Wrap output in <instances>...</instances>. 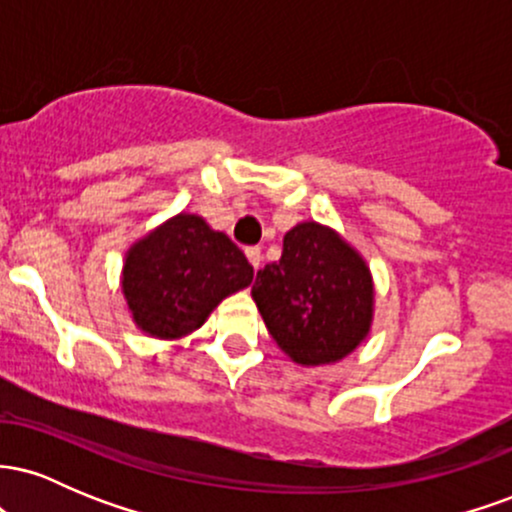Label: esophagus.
Returning <instances> with one entry per match:
<instances>
[{"mask_svg": "<svg viewBox=\"0 0 512 512\" xmlns=\"http://www.w3.org/2000/svg\"><path fill=\"white\" fill-rule=\"evenodd\" d=\"M245 255H248V260L255 269L262 264V250L257 248V245H252V248H245Z\"/></svg>", "mask_w": 512, "mask_h": 512, "instance_id": "34e87169", "label": "esophagus"}]
</instances>
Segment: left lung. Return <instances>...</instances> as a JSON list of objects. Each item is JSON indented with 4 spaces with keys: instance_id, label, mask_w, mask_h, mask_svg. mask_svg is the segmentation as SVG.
<instances>
[{
    "instance_id": "8db88e82",
    "label": "left lung",
    "mask_w": 512,
    "mask_h": 512,
    "mask_svg": "<svg viewBox=\"0 0 512 512\" xmlns=\"http://www.w3.org/2000/svg\"><path fill=\"white\" fill-rule=\"evenodd\" d=\"M252 298L274 342L303 366L351 354L373 317L366 262L315 221L286 233L281 260L257 272Z\"/></svg>"
}]
</instances>
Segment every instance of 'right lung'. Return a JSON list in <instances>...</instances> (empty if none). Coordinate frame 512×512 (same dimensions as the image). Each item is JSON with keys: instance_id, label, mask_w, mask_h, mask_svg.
<instances>
[{"instance_id": "right-lung-1", "label": "right lung", "mask_w": 512, "mask_h": 512, "mask_svg": "<svg viewBox=\"0 0 512 512\" xmlns=\"http://www.w3.org/2000/svg\"><path fill=\"white\" fill-rule=\"evenodd\" d=\"M250 281L248 257L226 233L180 214L127 252L122 291L144 332L175 339L202 327L223 298Z\"/></svg>"}]
</instances>
